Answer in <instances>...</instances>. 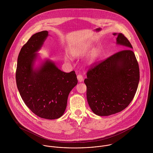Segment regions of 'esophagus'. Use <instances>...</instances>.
<instances>
[{
    "mask_svg": "<svg viewBox=\"0 0 153 153\" xmlns=\"http://www.w3.org/2000/svg\"><path fill=\"white\" fill-rule=\"evenodd\" d=\"M77 78H78V80L79 82H81L83 81V77H82V76L81 75L78 74L77 75Z\"/></svg>",
    "mask_w": 153,
    "mask_h": 153,
    "instance_id": "1",
    "label": "esophagus"
}]
</instances>
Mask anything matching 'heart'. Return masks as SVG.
<instances>
[{"label":"heart","mask_w":153,"mask_h":153,"mask_svg":"<svg viewBox=\"0 0 153 153\" xmlns=\"http://www.w3.org/2000/svg\"><path fill=\"white\" fill-rule=\"evenodd\" d=\"M92 46V45L91 43H87L82 46L76 47L73 49V50L72 51V55L74 56H81L88 52L91 49ZM100 53H101V50L100 48H95L92 49V51L90 52L88 56L87 59L85 62V65L89 66L93 64L95 62V61L98 59ZM65 60L66 61H68L69 59L68 57L66 56L65 58Z\"/></svg>","instance_id":"1"}]
</instances>
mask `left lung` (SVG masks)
Wrapping results in <instances>:
<instances>
[{
	"label": "left lung",
	"instance_id": "8db88e82",
	"mask_svg": "<svg viewBox=\"0 0 153 153\" xmlns=\"http://www.w3.org/2000/svg\"><path fill=\"white\" fill-rule=\"evenodd\" d=\"M113 35H117L116 44L125 50L90 68L84 80L88 103L99 116H109L127 107L140 80L139 66L131 43L121 33Z\"/></svg>",
	"mask_w": 153,
	"mask_h": 153
}]
</instances>
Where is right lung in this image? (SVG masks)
<instances>
[{"instance_id":"add662e5","label":"right lung","mask_w":153,"mask_h":153,"mask_svg":"<svg viewBox=\"0 0 153 153\" xmlns=\"http://www.w3.org/2000/svg\"><path fill=\"white\" fill-rule=\"evenodd\" d=\"M48 36L41 31L25 44L18 58L17 87L26 106L38 117L48 120L60 118L66 108L71 91L78 79L75 71L66 73L49 59L35 67L39 51Z\"/></svg>"}]
</instances>
